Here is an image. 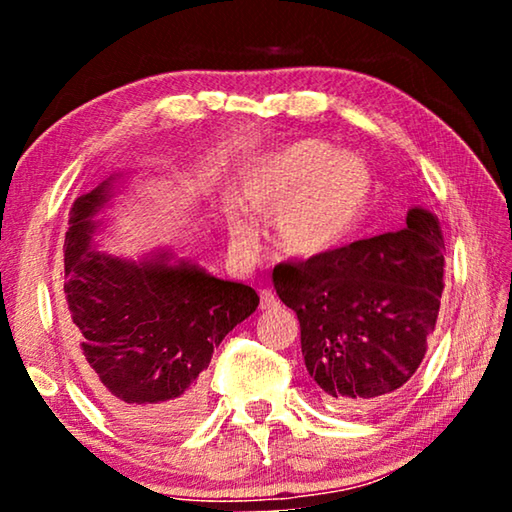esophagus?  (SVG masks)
<instances>
[{
	"instance_id": "34e87169",
	"label": "esophagus",
	"mask_w": 512,
	"mask_h": 512,
	"mask_svg": "<svg viewBox=\"0 0 512 512\" xmlns=\"http://www.w3.org/2000/svg\"><path fill=\"white\" fill-rule=\"evenodd\" d=\"M277 305H280V300L275 298L273 291H268V289L259 291V307H262V309H273Z\"/></svg>"
}]
</instances>
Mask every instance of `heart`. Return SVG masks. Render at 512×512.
Instances as JSON below:
<instances>
[{"label":"heart","instance_id":"heart-1","mask_svg":"<svg viewBox=\"0 0 512 512\" xmlns=\"http://www.w3.org/2000/svg\"><path fill=\"white\" fill-rule=\"evenodd\" d=\"M370 196L372 173L366 160L318 140L259 155L237 178V201L255 216H275V246L293 259L334 253L363 219ZM232 237L241 248H253V219L237 216Z\"/></svg>","mask_w":512,"mask_h":512}]
</instances>
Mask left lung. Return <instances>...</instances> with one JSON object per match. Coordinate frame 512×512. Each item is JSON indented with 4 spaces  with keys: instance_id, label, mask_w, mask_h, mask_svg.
<instances>
[{
    "instance_id": "8db88e82",
    "label": "left lung",
    "mask_w": 512,
    "mask_h": 512,
    "mask_svg": "<svg viewBox=\"0 0 512 512\" xmlns=\"http://www.w3.org/2000/svg\"><path fill=\"white\" fill-rule=\"evenodd\" d=\"M438 216L411 207L397 232L275 266L277 296L300 320L311 388L329 411H370L413 377L445 289Z\"/></svg>"
}]
</instances>
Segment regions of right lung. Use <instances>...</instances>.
<instances>
[{"mask_svg": "<svg viewBox=\"0 0 512 512\" xmlns=\"http://www.w3.org/2000/svg\"><path fill=\"white\" fill-rule=\"evenodd\" d=\"M126 178L110 173L69 212L63 329L94 400L140 436L160 438L203 413L212 352L259 296L169 248L135 259L101 250L106 212Z\"/></svg>", "mask_w": 512, "mask_h": 512, "instance_id": "add662e5", "label": "right lung"}]
</instances>
